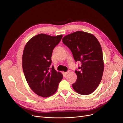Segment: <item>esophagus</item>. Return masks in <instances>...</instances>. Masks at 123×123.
<instances>
[{"label":"esophagus","instance_id":"esophagus-1","mask_svg":"<svg viewBox=\"0 0 123 123\" xmlns=\"http://www.w3.org/2000/svg\"><path fill=\"white\" fill-rule=\"evenodd\" d=\"M70 72V71L68 70V71L67 72H66L65 73V75H67V74H68Z\"/></svg>","mask_w":123,"mask_h":123}]
</instances>
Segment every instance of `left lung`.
<instances>
[{
    "label": "left lung",
    "mask_w": 123,
    "mask_h": 123,
    "mask_svg": "<svg viewBox=\"0 0 123 123\" xmlns=\"http://www.w3.org/2000/svg\"><path fill=\"white\" fill-rule=\"evenodd\" d=\"M62 42L71 50L75 61L81 62L79 70H75L77 79L72 84L73 89L81 95L91 94L99 85L104 70L99 41L91 34L77 31L65 36Z\"/></svg>",
    "instance_id": "8db88e82"
}]
</instances>
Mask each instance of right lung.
I'll return each mask as SVG.
<instances>
[{
	"mask_svg": "<svg viewBox=\"0 0 123 123\" xmlns=\"http://www.w3.org/2000/svg\"><path fill=\"white\" fill-rule=\"evenodd\" d=\"M62 35L51 36L40 34L30 39L24 48L22 66L25 77L31 89L43 97L57 91L62 75L50 67L53 49L60 43Z\"/></svg>",
	"mask_w": 123,
	"mask_h": 123,
	"instance_id": "obj_1",
	"label": "right lung"
}]
</instances>
